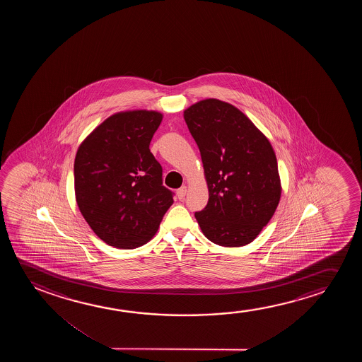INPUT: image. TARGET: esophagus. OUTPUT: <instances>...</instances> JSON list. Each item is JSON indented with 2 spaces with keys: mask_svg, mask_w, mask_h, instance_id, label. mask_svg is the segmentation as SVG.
Here are the masks:
<instances>
[{
  "mask_svg": "<svg viewBox=\"0 0 362 362\" xmlns=\"http://www.w3.org/2000/svg\"><path fill=\"white\" fill-rule=\"evenodd\" d=\"M185 195H187V187H182V188L177 190V197H178L179 200H183Z\"/></svg>",
  "mask_w": 362,
  "mask_h": 362,
  "instance_id": "34e87169",
  "label": "esophagus"
}]
</instances>
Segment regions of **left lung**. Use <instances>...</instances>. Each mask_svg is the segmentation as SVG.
I'll list each match as a JSON object with an SVG mask.
<instances>
[{"instance_id": "8db88e82", "label": "left lung", "mask_w": 362, "mask_h": 362, "mask_svg": "<svg viewBox=\"0 0 362 362\" xmlns=\"http://www.w3.org/2000/svg\"><path fill=\"white\" fill-rule=\"evenodd\" d=\"M198 144L209 202L195 213L211 243L240 247L252 243L281 199L277 158L267 137L228 103L206 99L184 111Z\"/></svg>"}]
</instances>
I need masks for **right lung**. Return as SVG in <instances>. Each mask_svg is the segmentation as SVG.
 <instances>
[{"mask_svg": "<svg viewBox=\"0 0 362 362\" xmlns=\"http://www.w3.org/2000/svg\"><path fill=\"white\" fill-rule=\"evenodd\" d=\"M162 117L146 110L112 115L76 152V203L90 228L110 246L129 250L148 243L173 204L162 165L149 149Z\"/></svg>", "mask_w": 362, "mask_h": 362, "instance_id": "right-lung-1", "label": "right lung"}]
</instances>
